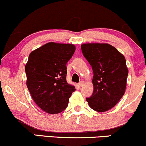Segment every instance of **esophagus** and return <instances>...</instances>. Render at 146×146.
Segmentation results:
<instances>
[{
  "label": "esophagus",
  "instance_id": "1",
  "mask_svg": "<svg viewBox=\"0 0 146 146\" xmlns=\"http://www.w3.org/2000/svg\"><path fill=\"white\" fill-rule=\"evenodd\" d=\"M83 84H84V82L83 81H80V82L78 83V86L79 87H81V86H83Z\"/></svg>",
  "mask_w": 146,
  "mask_h": 146
}]
</instances>
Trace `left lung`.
<instances>
[{
	"instance_id": "1",
	"label": "left lung",
	"mask_w": 146,
	"mask_h": 146,
	"mask_svg": "<svg viewBox=\"0 0 146 146\" xmlns=\"http://www.w3.org/2000/svg\"><path fill=\"white\" fill-rule=\"evenodd\" d=\"M81 49L93 71L94 90L86 101L95 111H107L124 95L128 75L124 56L108 44H84Z\"/></svg>"
}]
</instances>
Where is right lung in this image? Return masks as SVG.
Segmentation results:
<instances>
[{"instance_id": "right-lung-1", "label": "right lung", "mask_w": 146, "mask_h": 146, "mask_svg": "<svg viewBox=\"0 0 146 146\" xmlns=\"http://www.w3.org/2000/svg\"><path fill=\"white\" fill-rule=\"evenodd\" d=\"M75 45L48 42L31 52L25 65L27 86L42 110L58 114L66 109L75 86L66 82V63Z\"/></svg>"}]
</instances>
